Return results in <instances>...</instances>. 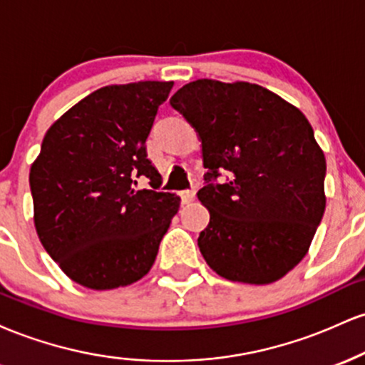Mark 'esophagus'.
Here are the masks:
<instances>
[{
  "label": "esophagus",
  "mask_w": 365,
  "mask_h": 365,
  "mask_svg": "<svg viewBox=\"0 0 365 365\" xmlns=\"http://www.w3.org/2000/svg\"><path fill=\"white\" fill-rule=\"evenodd\" d=\"M180 197H182L183 204H188L195 199V192L194 190H182L180 192Z\"/></svg>",
  "instance_id": "34e87169"
}]
</instances>
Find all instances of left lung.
I'll list each match as a JSON object with an SVG mask.
<instances>
[{
    "instance_id": "left-lung-1",
    "label": "left lung",
    "mask_w": 365,
    "mask_h": 365,
    "mask_svg": "<svg viewBox=\"0 0 365 365\" xmlns=\"http://www.w3.org/2000/svg\"><path fill=\"white\" fill-rule=\"evenodd\" d=\"M202 142L200 254L230 282L269 284L307 254L326 207L324 153L299 108L257 83L211 78L171 96ZM226 169L230 182L212 184Z\"/></svg>"
}]
</instances>
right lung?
<instances>
[{
	"label": "right lung",
	"mask_w": 365,
	"mask_h": 365,
	"mask_svg": "<svg viewBox=\"0 0 365 365\" xmlns=\"http://www.w3.org/2000/svg\"><path fill=\"white\" fill-rule=\"evenodd\" d=\"M171 87L156 81L101 87L46 132L29 175L36 232L82 287L113 290L139 282L178 212L180 197L158 192L161 175L145 153ZM139 176L153 188L139 191Z\"/></svg>",
	"instance_id": "obj_1"
}]
</instances>
